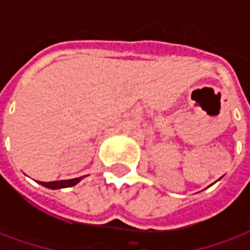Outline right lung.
I'll return each mask as SVG.
<instances>
[{"label": "right lung", "mask_w": 250, "mask_h": 250, "mask_svg": "<svg viewBox=\"0 0 250 250\" xmlns=\"http://www.w3.org/2000/svg\"><path fill=\"white\" fill-rule=\"evenodd\" d=\"M83 179V177L75 179H68V181H55V182H40L42 186H45L48 188H71L79 184Z\"/></svg>", "instance_id": "1"}]
</instances>
